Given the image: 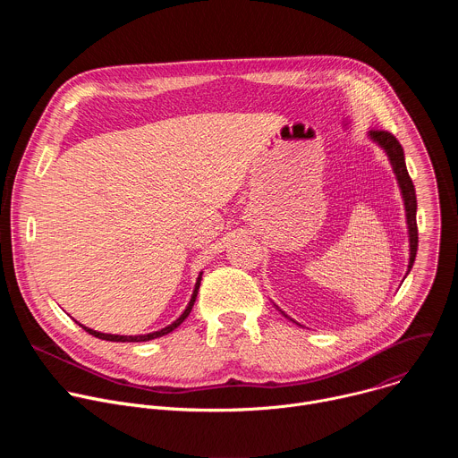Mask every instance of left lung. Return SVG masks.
<instances>
[{"label": "left lung", "instance_id": "left-lung-1", "mask_svg": "<svg viewBox=\"0 0 458 458\" xmlns=\"http://www.w3.org/2000/svg\"><path fill=\"white\" fill-rule=\"evenodd\" d=\"M369 140L375 141L387 156L391 168H394V174L397 177L401 193H403V201L406 208V223H408V235H410V263H408V274L413 268L415 257H417V246H419V230H417V195H415V186L413 181L408 174L406 161H404V150L397 138L394 134L386 132V130H369L368 132ZM279 310V306H276ZM286 318H290L283 310H279ZM293 320V318H290ZM295 322V320H293ZM299 324V322H297Z\"/></svg>", "mask_w": 458, "mask_h": 458}]
</instances>
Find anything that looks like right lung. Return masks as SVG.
<instances>
[{"mask_svg":"<svg viewBox=\"0 0 458 458\" xmlns=\"http://www.w3.org/2000/svg\"><path fill=\"white\" fill-rule=\"evenodd\" d=\"M201 277H203V272L199 274L198 283H195V288H193V293H191V299H190L188 306L184 308V311L179 315V318H175L172 324L166 326V328H161V330H157V332H152V334H147V335H112V334H101V332L90 330V328H87V326H83V324H80V326H81V328H83L85 332H89L90 335H94V337H98V339H103V341H112V343H147V341L163 337V335L174 332V330L177 328V326L190 315V311H191V308H193V302H195V297H198V292H199V286H201Z\"/></svg>","mask_w":458,"mask_h":458,"instance_id":"obj_1","label":"right lung"}]
</instances>
